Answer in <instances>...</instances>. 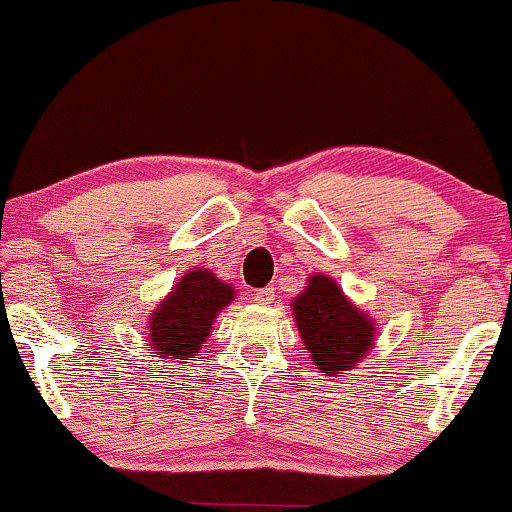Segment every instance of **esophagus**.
Here are the masks:
<instances>
[{
  "label": "esophagus",
  "instance_id": "34e87169",
  "mask_svg": "<svg viewBox=\"0 0 512 512\" xmlns=\"http://www.w3.org/2000/svg\"><path fill=\"white\" fill-rule=\"evenodd\" d=\"M252 298H255V303L269 305L274 300V288H260V291L252 293Z\"/></svg>",
  "mask_w": 512,
  "mask_h": 512
}]
</instances>
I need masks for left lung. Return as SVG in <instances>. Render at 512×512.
I'll return each instance as SVG.
<instances>
[{
  "label": "left lung",
  "instance_id": "1",
  "mask_svg": "<svg viewBox=\"0 0 512 512\" xmlns=\"http://www.w3.org/2000/svg\"><path fill=\"white\" fill-rule=\"evenodd\" d=\"M303 343L324 374H343L374 346V326L341 293L336 281L310 276V286L293 303Z\"/></svg>",
  "mask_w": 512,
  "mask_h": 512
}]
</instances>
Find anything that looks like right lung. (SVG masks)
<instances>
[{"label": "right lung", "instance_id": "obj_1", "mask_svg": "<svg viewBox=\"0 0 512 512\" xmlns=\"http://www.w3.org/2000/svg\"><path fill=\"white\" fill-rule=\"evenodd\" d=\"M233 293V286L221 283L207 269H195L183 276L150 322L157 355L186 360L197 353L212 331L214 317L221 307L231 303Z\"/></svg>", "mask_w": 512, "mask_h": 512}]
</instances>
